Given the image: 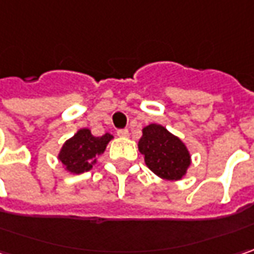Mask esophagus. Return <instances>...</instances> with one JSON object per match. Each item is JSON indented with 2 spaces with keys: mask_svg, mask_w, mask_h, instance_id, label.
I'll use <instances>...</instances> for the list:
<instances>
[{
  "mask_svg": "<svg viewBox=\"0 0 254 254\" xmlns=\"http://www.w3.org/2000/svg\"><path fill=\"white\" fill-rule=\"evenodd\" d=\"M118 136H119V138H127V136H129V130H127V129H121V130H118Z\"/></svg>",
  "mask_w": 254,
  "mask_h": 254,
  "instance_id": "34e87169",
  "label": "esophagus"
}]
</instances>
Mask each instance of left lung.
Instances as JSON below:
<instances>
[{
  "label": "left lung",
  "instance_id": "obj_1",
  "mask_svg": "<svg viewBox=\"0 0 254 254\" xmlns=\"http://www.w3.org/2000/svg\"><path fill=\"white\" fill-rule=\"evenodd\" d=\"M138 148L146 166L160 179L181 181L192 163L190 152L182 139L159 124H150L142 129Z\"/></svg>",
  "mask_w": 254,
  "mask_h": 254
}]
</instances>
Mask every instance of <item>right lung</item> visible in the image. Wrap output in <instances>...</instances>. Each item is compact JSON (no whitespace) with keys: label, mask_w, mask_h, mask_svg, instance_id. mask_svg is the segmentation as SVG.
<instances>
[{"label":"right lung","mask_w":254,"mask_h":254,"mask_svg":"<svg viewBox=\"0 0 254 254\" xmlns=\"http://www.w3.org/2000/svg\"><path fill=\"white\" fill-rule=\"evenodd\" d=\"M114 139L111 133L94 136L91 129L82 127L72 138L65 140L58 153L62 168L72 175H79L92 169L98 156L105 152L108 143Z\"/></svg>","instance_id":"add662e5"}]
</instances>
